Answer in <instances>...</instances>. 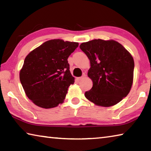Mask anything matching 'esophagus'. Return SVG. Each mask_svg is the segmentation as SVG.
<instances>
[{"mask_svg":"<svg viewBox=\"0 0 151 151\" xmlns=\"http://www.w3.org/2000/svg\"><path fill=\"white\" fill-rule=\"evenodd\" d=\"M85 74H84V75L82 76H81V77H78V78H77V79H78V81H81V80H83V79L85 77Z\"/></svg>","mask_w":151,"mask_h":151,"instance_id":"34e87169","label":"esophagus"}]
</instances>
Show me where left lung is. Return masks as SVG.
Instances as JSON below:
<instances>
[{"instance_id":"obj_1","label":"left lung","mask_w":151,"mask_h":151,"mask_svg":"<svg viewBox=\"0 0 151 151\" xmlns=\"http://www.w3.org/2000/svg\"><path fill=\"white\" fill-rule=\"evenodd\" d=\"M80 48L90 60L88 76L93 87L86 99L96 105L111 106L119 103L131 91L134 63L131 55L115 40L94 39Z\"/></svg>"}]
</instances>
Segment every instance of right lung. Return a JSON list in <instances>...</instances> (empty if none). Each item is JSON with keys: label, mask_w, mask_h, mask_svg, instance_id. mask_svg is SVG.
Returning a JSON list of instances; mask_svg holds the SVG:
<instances>
[{"label": "right lung", "mask_w": 151, "mask_h": 151, "mask_svg": "<svg viewBox=\"0 0 151 151\" xmlns=\"http://www.w3.org/2000/svg\"><path fill=\"white\" fill-rule=\"evenodd\" d=\"M78 43L50 40L27 56L20 81L27 96L36 105L50 109L62 103L68 86L75 83L68 58Z\"/></svg>", "instance_id": "1"}]
</instances>
